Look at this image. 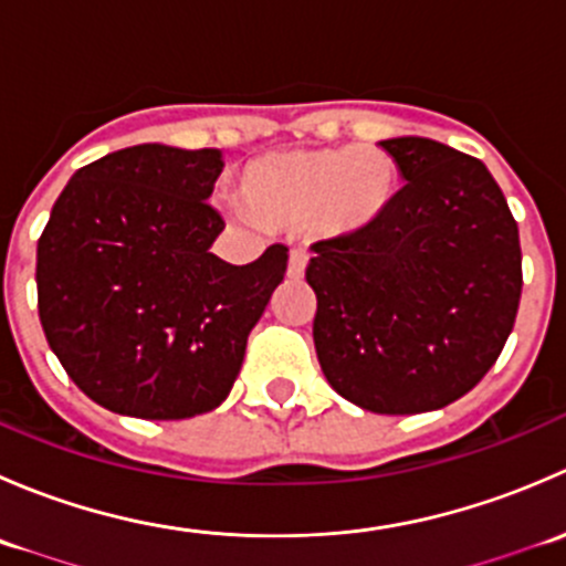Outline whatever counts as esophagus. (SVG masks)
Instances as JSON below:
<instances>
[{"label": "esophagus", "instance_id": "obj_1", "mask_svg": "<svg viewBox=\"0 0 566 566\" xmlns=\"http://www.w3.org/2000/svg\"><path fill=\"white\" fill-rule=\"evenodd\" d=\"M306 262H310V254H306L304 249H295L293 254H290L287 279H293V282H301V279H304V271H306Z\"/></svg>", "mask_w": 566, "mask_h": 566}]
</instances>
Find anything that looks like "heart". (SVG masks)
Wrapping results in <instances>:
<instances>
[{"mask_svg":"<svg viewBox=\"0 0 566 566\" xmlns=\"http://www.w3.org/2000/svg\"><path fill=\"white\" fill-rule=\"evenodd\" d=\"M238 193L262 224L315 219L336 235L373 230L399 193L397 161L380 147H317L251 158L238 175Z\"/></svg>","mask_w":566,"mask_h":566,"instance_id":"b5f03b06","label":"heart"}]
</instances>
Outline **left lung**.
Wrapping results in <instances>:
<instances>
[{"label": "left lung", "instance_id": "left-lung-1", "mask_svg": "<svg viewBox=\"0 0 566 566\" xmlns=\"http://www.w3.org/2000/svg\"><path fill=\"white\" fill-rule=\"evenodd\" d=\"M380 147L405 186L373 230L312 247V336L347 402L424 413L471 391L504 350L521 304V238L479 158L424 136Z\"/></svg>", "mask_w": 566, "mask_h": 566}]
</instances>
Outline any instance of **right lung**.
I'll return each mask as SVG.
<instances>
[{
    "mask_svg": "<svg viewBox=\"0 0 566 566\" xmlns=\"http://www.w3.org/2000/svg\"><path fill=\"white\" fill-rule=\"evenodd\" d=\"M221 153L136 145L67 180L38 241V312L73 384L134 419H191L232 391L247 339L287 271L210 251Z\"/></svg>",
    "mask_w": 566,
    "mask_h": 566,
    "instance_id": "right-lung-1",
    "label": "right lung"
}]
</instances>
